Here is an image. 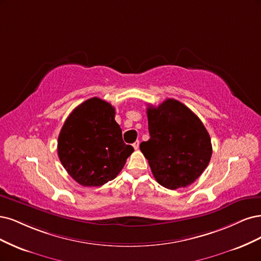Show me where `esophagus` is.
<instances>
[{"instance_id": "esophagus-1", "label": "esophagus", "mask_w": 261, "mask_h": 261, "mask_svg": "<svg viewBox=\"0 0 261 261\" xmlns=\"http://www.w3.org/2000/svg\"><path fill=\"white\" fill-rule=\"evenodd\" d=\"M139 146H140V142H139V141H137V142H134V143H133V147H134V149H139Z\"/></svg>"}]
</instances>
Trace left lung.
I'll use <instances>...</instances> for the list:
<instances>
[{
    "label": "left lung",
    "instance_id": "obj_1",
    "mask_svg": "<svg viewBox=\"0 0 261 261\" xmlns=\"http://www.w3.org/2000/svg\"><path fill=\"white\" fill-rule=\"evenodd\" d=\"M150 139L140 149L156 181L166 189L186 188L208 166L213 154L205 125L189 107L167 98L157 107L147 106Z\"/></svg>",
    "mask_w": 261,
    "mask_h": 261
}]
</instances>
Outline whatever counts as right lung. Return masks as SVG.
Returning <instances> with one entry per match:
<instances>
[{"label": "right lung", "mask_w": 261, "mask_h": 261, "mask_svg": "<svg viewBox=\"0 0 261 261\" xmlns=\"http://www.w3.org/2000/svg\"><path fill=\"white\" fill-rule=\"evenodd\" d=\"M115 114L111 104L92 97L73 109L60 132V161L83 187H100L115 179L133 153L122 140Z\"/></svg>", "instance_id": "1"}]
</instances>
